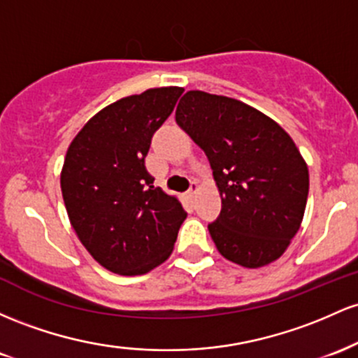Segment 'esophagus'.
I'll use <instances>...</instances> for the list:
<instances>
[{"label": "esophagus", "instance_id": "1", "mask_svg": "<svg viewBox=\"0 0 358 358\" xmlns=\"http://www.w3.org/2000/svg\"><path fill=\"white\" fill-rule=\"evenodd\" d=\"M198 189H199V184L196 182V180H192V182H191V187H189V194H191V196H194L196 192H198Z\"/></svg>", "mask_w": 358, "mask_h": 358}]
</instances>
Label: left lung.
Returning <instances> with one entry per match:
<instances>
[{"instance_id":"obj_1","label":"left lung","mask_w":358,"mask_h":358,"mask_svg":"<svg viewBox=\"0 0 358 358\" xmlns=\"http://www.w3.org/2000/svg\"><path fill=\"white\" fill-rule=\"evenodd\" d=\"M176 122L203 148L222 194L208 230L224 259L257 268L284 254L303 222L304 159L274 120L227 96L189 91Z\"/></svg>"}]
</instances>
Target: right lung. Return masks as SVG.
Masks as SVG:
<instances>
[{
    "mask_svg": "<svg viewBox=\"0 0 358 358\" xmlns=\"http://www.w3.org/2000/svg\"><path fill=\"white\" fill-rule=\"evenodd\" d=\"M182 87H155L94 115L72 140L60 189L71 224L104 268L145 274L171 255L187 213L154 186L145 167L152 136Z\"/></svg>",
    "mask_w": 358,
    "mask_h": 358,
    "instance_id": "1",
    "label": "right lung"
}]
</instances>
